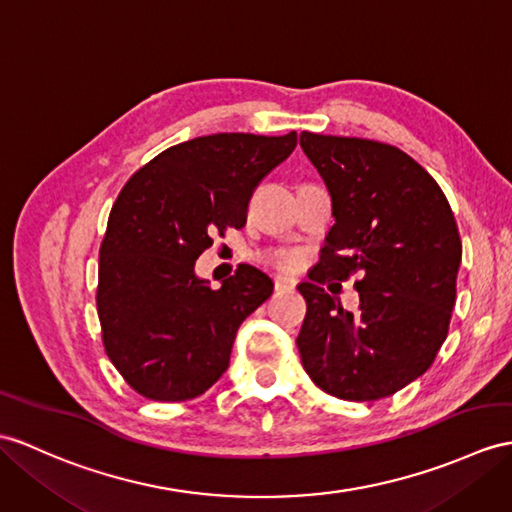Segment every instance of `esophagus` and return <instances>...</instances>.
Wrapping results in <instances>:
<instances>
[{
	"mask_svg": "<svg viewBox=\"0 0 512 512\" xmlns=\"http://www.w3.org/2000/svg\"><path fill=\"white\" fill-rule=\"evenodd\" d=\"M273 286H276V291L286 293V291L295 289V280L289 278V276H276V278H273Z\"/></svg>",
	"mask_w": 512,
	"mask_h": 512,
	"instance_id": "esophagus-1",
	"label": "esophagus"
}]
</instances>
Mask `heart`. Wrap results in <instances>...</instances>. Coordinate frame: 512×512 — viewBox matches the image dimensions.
I'll use <instances>...</instances> for the list:
<instances>
[{"instance_id":"obj_1","label":"heart","mask_w":512,"mask_h":512,"mask_svg":"<svg viewBox=\"0 0 512 512\" xmlns=\"http://www.w3.org/2000/svg\"><path fill=\"white\" fill-rule=\"evenodd\" d=\"M276 263L282 269H291L295 265V256L293 254H280V256H276Z\"/></svg>"}]
</instances>
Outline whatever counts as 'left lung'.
<instances>
[{
    "instance_id": "8db88e82",
    "label": "left lung",
    "mask_w": 512,
    "mask_h": 512,
    "mask_svg": "<svg viewBox=\"0 0 512 512\" xmlns=\"http://www.w3.org/2000/svg\"><path fill=\"white\" fill-rule=\"evenodd\" d=\"M299 145L332 197L334 226L297 291L302 365L321 391L373 402L426 373L450 330L463 243L441 186L402 149L302 132ZM357 276L347 314L322 284Z\"/></svg>"
}]
</instances>
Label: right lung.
Instances as JSON below:
<instances>
[{
    "mask_svg": "<svg viewBox=\"0 0 512 512\" xmlns=\"http://www.w3.org/2000/svg\"><path fill=\"white\" fill-rule=\"evenodd\" d=\"M295 145L297 132L197 136L149 160L112 204L97 315L110 363L147 400L206 393L228 369L236 330L267 302L273 282L256 267H239L221 289L193 267L213 234L245 226L258 182Z\"/></svg>",
    "mask_w": 512,
    "mask_h": 512,
    "instance_id": "right-lung-1",
    "label": "right lung"
}]
</instances>
